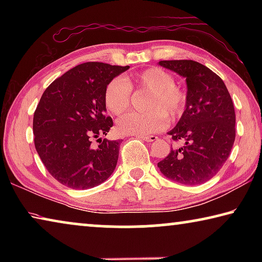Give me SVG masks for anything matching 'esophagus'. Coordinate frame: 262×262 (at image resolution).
Instances as JSON below:
<instances>
[{
	"label": "esophagus",
	"mask_w": 262,
	"mask_h": 262,
	"mask_svg": "<svg viewBox=\"0 0 262 262\" xmlns=\"http://www.w3.org/2000/svg\"><path fill=\"white\" fill-rule=\"evenodd\" d=\"M140 139H142L145 142H154L157 140V136H154V135H150V136H145V135H139Z\"/></svg>",
	"instance_id": "34e87169"
}]
</instances>
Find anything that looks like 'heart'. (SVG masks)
Wrapping results in <instances>:
<instances>
[{
	"label": "heart",
	"mask_w": 262,
	"mask_h": 262,
	"mask_svg": "<svg viewBox=\"0 0 262 262\" xmlns=\"http://www.w3.org/2000/svg\"><path fill=\"white\" fill-rule=\"evenodd\" d=\"M133 85L150 92L145 107L148 112L128 113L118 121L122 134L149 135L163 130L167 125L165 115L174 121L185 112L187 95L176 85L171 73L159 67L148 68L132 78L115 77L105 89V104L114 115H121L129 108Z\"/></svg>",
	"instance_id": "heart-1"
}]
</instances>
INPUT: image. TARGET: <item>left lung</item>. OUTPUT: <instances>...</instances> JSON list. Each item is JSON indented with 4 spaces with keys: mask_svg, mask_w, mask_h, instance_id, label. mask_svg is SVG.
<instances>
[{
    "mask_svg": "<svg viewBox=\"0 0 262 262\" xmlns=\"http://www.w3.org/2000/svg\"><path fill=\"white\" fill-rule=\"evenodd\" d=\"M159 66L186 78L187 103L173 129V148L157 164L166 178L184 185L211 179L227 162L236 139L233 103L222 78L193 60L159 61Z\"/></svg>",
    "mask_w": 262,
    "mask_h": 262,
    "instance_id": "left-lung-1",
    "label": "left lung"
}]
</instances>
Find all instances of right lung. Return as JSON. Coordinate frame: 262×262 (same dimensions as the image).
Here are the masks:
<instances>
[{
    "mask_svg": "<svg viewBox=\"0 0 262 262\" xmlns=\"http://www.w3.org/2000/svg\"><path fill=\"white\" fill-rule=\"evenodd\" d=\"M129 66L85 62L56 78L33 115L35 150L52 177L73 189L98 186L113 173L121 140H101L113 126L105 89ZM100 145L94 148L92 140Z\"/></svg>",
    "mask_w": 262,
    "mask_h": 262,
    "instance_id": "add662e5",
    "label": "right lung"
}]
</instances>
